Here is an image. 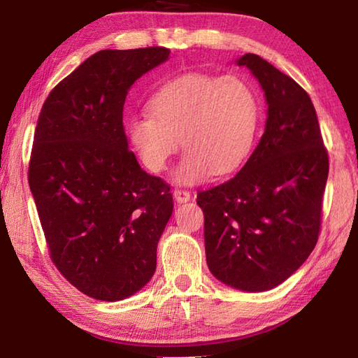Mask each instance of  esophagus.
<instances>
[{
	"instance_id": "34e87169",
	"label": "esophagus",
	"mask_w": 358,
	"mask_h": 358,
	"mask_svg": "<svg viewBox=\"0 0 358 358\" xmlns=\"http://www.w3.org/2000/svg\"><path fill=\"white\" fill-rule=\"evenodd\" d=\"M172 195H173V199L177 203H186V201L191 200V192L185 191V189H175Z\"/></svg>"
}]
</instances>
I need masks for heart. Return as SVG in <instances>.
Instances as JSON below:
<instances>
[{
	"label": "heart",
	"instance_id": "heart-1",
	"mask_svg": "<svg viewBox=\"0 0 358 358\" xmlns=\"http://www.w3.org/2000/svg\"><path fill=\"white\" fill-rule=\"evenodd\" d=\"M148 109L129 118V140L152 172H162L183 143L186 152L173 172L181 185L238 169L260 124L255 90L237 75H181L150 96Z\"/></svg>",
	"mask_w": 358,
	"mask_h": 358
}]
</instances>
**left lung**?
I'll use <instances>...</instances> for the list:
<instances>
[{"instance_id": "8db88e82", "label": "left lung", "mask_w": 358, "mask_h": 358, "mask_svg": "<svg viewBox=\"0 0 358 358\" xmlns=\"http://www.w3.org/2000/svg\"><path fill=\"white\" fill-rule=\"evenodd\" d=\"M237 64L264 90V134L241 171L199 192L196 203L204 212L206 262L214 277L262 292L283 283L314 250L329 158L306 90L255 53Z\"/></svg>"}]
</instances>
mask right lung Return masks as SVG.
Listing matches in <instances>:
<instances>
[{"instance_id":"right-lung-1","label":"right lung","mask_w":358,"mask_h":358,"mask_svg":"<svg viewBox=\"0 0 358 358\" xmlns=\"http://www.w3.org/2000/svg\"><path fill=\"white\" fill-rule=\"evenodd\" d=\"M171 50H100L52 89L41 108L29 186L62 275L103 301L127 299L157 268L173 209L171 186L127 149L123 108L141 75Z\"/></svg>"}]
</instances>
